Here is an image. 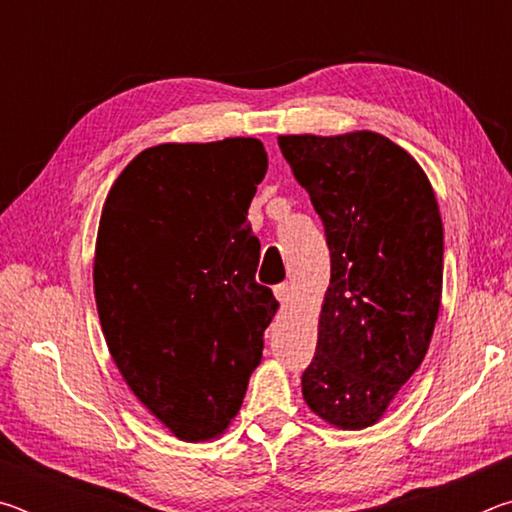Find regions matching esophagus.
<instances>
[{
    "label": "esophagus",
    "mask_w": 512,
    "mask_h": 512,
    "mask_svg": "<svg viewBox=\"0 0 512 512\" xmlns=\"http://www.w3.org/2000/svg\"><path fill=\"white\" fill-rule=\"evenodd\" d=\"M273 293H275V298L282 302H289V298H291V287H289V282H280V284H275L273 287Z\"/></svg>",
    "instance_id": "obj_1"
}]
</instances>
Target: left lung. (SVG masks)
Wrapping results in <instances>:
<instances>
[{
    "label": "left lung",
    "instance_id": "1",
    "mask_svg": "<svg viewBox=\"0 0 512 512\" xmlns=\"http://www.w3.org/2000/svg\"><path fill=\"white\" fill-rule=\"evenodd\" d=\"M277 144L325 225L332 259L302 397L334 427H370L418 370L438 320L436 196L420 164L379 133L280 135Z\"/></svg>",
    "mask_w": 512,
    "mask_h": 512
}]
</instances>
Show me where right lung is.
<instances>
[{
  "mask_svg": "<svg viewBox=\"0 0 512 512\" xmlns=\"http://www.w3.org/2000/svg\"><path fill=\"white\" fill-rule=\"evenodd\" d=\"M268 158L255 137L160 144L119 173L94 255L108 350L146 409L187 443L244 402L280 302L255 280L248 207Z\"/></svg>",
  "mask_w": 512,
  "mask_h": 512,
  "instance_id": "1",
  "label": "right lung"
}]
</instances>
